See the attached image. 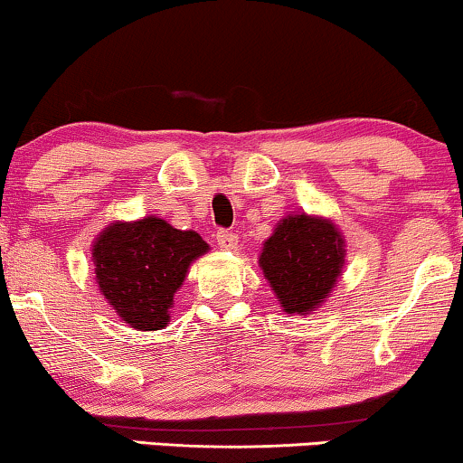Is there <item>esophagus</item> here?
Masks as SVG:
<instances>
[{"instance_id":"34e87169","label":"esophagus","mask_w":463,"mask_h":463,"mask_svg":"<svg viewBox=\"0 0 463 463\" xmlns=\"http://www.w3.org/2000/svg\"><path fill=\"white\" fill-rule=\"evenodd\" d=\"M217 244H219L223 250H232V249H236L238 236H236V233H233V232L219 230V232H217Z\"/></svg>"}]
</instances>
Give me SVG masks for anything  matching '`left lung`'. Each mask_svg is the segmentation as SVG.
<instances>
[{
	"mask_svg": "<svg viewBox=\"0 0 463 463\" xmlns=\"http://www.w3.org/2000/svg\"><path fill=\"white\" fill-rule=\"evenodd\" d=\"M344 238L325 219L293 214L263 244L265 278L288 314L312 312L326 299L344 265Z\"/></svg>",
	"mask_w": 463,
	"mask_h": 463,
	"instance_id": "8db88e82",
	"label": "left lung"
}]
</instances>
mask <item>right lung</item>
I'll return each instance as SVG.
<instances>
[{
	"mask_svg": "<svg viewBox=\"0 0 463 463\" xmlns=\"http://www.w3.org/2000/svg\"><path fill=\"white\" fill-rule=\"evenodd\" d=\"M208 246L195 232H181L157 217L113 223L94 242L100 293L138 331L166 326L168 309L189 263Z\"/></svg>",
	"mask_w": 463,
	"mask_h": 463,
	"instance_id": "add662e5",
	"label": "right lung"
}]
</instances>
